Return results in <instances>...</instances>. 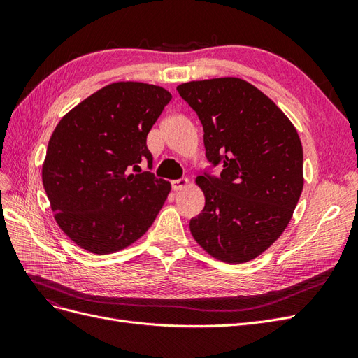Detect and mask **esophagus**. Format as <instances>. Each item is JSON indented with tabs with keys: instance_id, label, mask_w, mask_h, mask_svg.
<instances>
[{
	"instance_id": "obj_1",
	"label": "esophagus",
	"mask_w": 358,
	"mask_h": 358,
	"mask_svg": "<svg viewBox=\"0 0 358 358\" xmlns=\"http://www.w3.org/2000/svg\"><path fill=\"white\" fill-rule=\"evenodd\" d=\"M189 185V180L187 178H182L178 180H171V188L175 191H180L183 188H187Z\"/></svg>"
}]
</instances>
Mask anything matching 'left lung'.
Wrapping results in <instances>:
<instances>
[{"instance_id": "8db88e82", "label": "left lung", "mask_w": 358, "mask_h": 358, "mask_svg": "<svg viewBox=\"0 0 358 358\" xmlns=\"http://www.w3.org/2000/svg\"><path fill=\"white\" fill-rule=\"evenodd\" d=\"M178 92L197 113L216 178L196 179L204 209L189 221L212 257L241 264L270 248L291 221L303 189V148L285 113L239 78L194 80Z\"/></svg>"}]
</instances>
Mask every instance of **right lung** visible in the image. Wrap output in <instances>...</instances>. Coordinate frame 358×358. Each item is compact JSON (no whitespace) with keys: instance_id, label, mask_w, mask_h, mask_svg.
<instances>
[{"instance_id":"1","label":"right lung","mask_w":358,"mask_h":358,"mask_svg":"<svg viewBox=\"0 0 358 358\" xmlns=\"http://www.w3.org/2000/svg\"><path fill=\"white\" fill-rule=\"evenodd\" d=\"M171 100L161 86L116 82L71 109L53 129L43 187L59 229L92 254H112L142 237L171 189L154 173L150 128Z\"/></svg>"}]
</instances>
